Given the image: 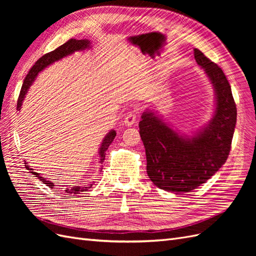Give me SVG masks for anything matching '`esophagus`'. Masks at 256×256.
Returning <instances> with one entry per match:
<instances>
[{"mask_svg": "<svg viewBox=\"0 0 256 256\" xmlns=\"http://www.w3.org/2000/svg\"><path fill=\"white\" fill-rule=\"evenodd\" d=\"M136 118H138V113L136 111H130L129 113L126 114L125 118H124V125L127 127L132 126L136 120Z\"/></svg>", "mask_w": 256, "mask_h": 256, "instance_id": "34e87169", "label": "esophagus"}]
</instances>
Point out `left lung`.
Instances as JSON below:
<instances>
[{
	"mask_svg": "<svg viewBox=\"0 0 256 256\" xmlns=\"http://www.w3.org/2000/svg\"><path fill=\"white\" fill-rule=\"evenodd\" d=\"M194 58L210 80L216 96L212 118L194 136H182L152 111L138 122L147 175L158 188L190 192L206 182L226 164L236 125L237 109L222 69L194 49Z\"/></svg>",
	"mask_w": 256,
	"mask_h": 256,
	"instance_id": "obj_1",
	"label": "left lung"
}]
</instances>
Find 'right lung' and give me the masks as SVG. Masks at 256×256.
<instances>
[{
    "label": "right lung",
    "instance_id": "obj_1",
    "mask_svg": "<svg viewBox=\"0 0 256 256\" xmlns=\"http://www.w3.org/2000/svg\"><path fill=\"white\" fill-rule=\"evenodd\" d=\"M90 40H74V38H72V40H69L64 44L60 46V47L56 48V50H53V51H51L47 54H44V56H42L40 60L36 62L34 66L30 69V72L26 74L24 81H23L22 88H21V90H20V95H19V98H18V102H17V110L18 111L21 110L22 102H23V99H24L26 95L28 90L30 88V85H32V83L35 81L37 74H40L42 70H44L46 67H48L49 65L53 64L54 62L60 60L65 56H70V54H72L76 51H82V50L90 49ZM115 136H116V131L111 130L110 132L104 138L102 145H100V147H99V158H100L99 162H100V164H102V162H104V157H106V152L108 150V147H109L111 145V143L113 142ZM24 164H26V168L28 170V171L32 173L33 175H35L36 177H38V180H40V182H42L44 184H47L49 188H54L53 182L47 180L44 177L40 176V173L34 172V170L30 168V166H28L26 161H24ZM102 168H100V171H102ZM92 184H94V182L90 184L88 186H86V187H81V186H74L72 189L66 188L65 191L67 193H69V194H80V192L86 191L88 188H92Z\"/></svg>",
    "mask_w": 256,
    "mask_h": 256
}]
</instances>
